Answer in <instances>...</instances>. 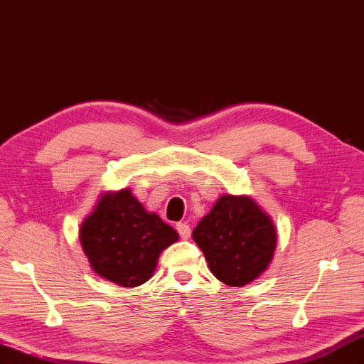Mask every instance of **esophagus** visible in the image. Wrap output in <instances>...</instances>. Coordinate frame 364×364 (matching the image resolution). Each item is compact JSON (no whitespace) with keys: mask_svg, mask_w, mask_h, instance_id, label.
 <instances>
[{"mask_svg":"<svg viewBox=\"0 0 364 364\" xmlns=\"http://www.w3.org/2000/svg\"><path fill=\"white\" fill-rule=\"evenodd\" d=\"M176 231H178L183 240H188L191 237V226L188 223H176Z\"/></svg>","mask_w":364,"mask_h":364,"instance_id":"34e87169","label":"esophagus"}]
</instances>
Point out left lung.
Segmentation results:
<instances>
[{"label":"left lung","mask_w":364,"mask_h":364,"mask_svg":"<svg viewBox=\"0 0 364 364\" xmlns=\"http://www.w3.org/2000/svg\"><path fill=\"white\" fill-rule=\"evenodd\" d=\"M209 269L226 285L243 287L265 272L276 248L274 225L250 197L222 196L192 232Z\"/></svg>","instance_id":"8db88e82"}]
</instances>
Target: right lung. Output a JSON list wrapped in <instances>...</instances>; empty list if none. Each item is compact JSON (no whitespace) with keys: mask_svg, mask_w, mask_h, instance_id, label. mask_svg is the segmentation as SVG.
<instances>
[{"mask_svg":"<svg viewBox=\"0 0 364 364\" xmlns=\"http://www.w3.org/2000/svg\"><path fill=\"white\" fill-rule=\"evenodd\" d=\"M176 240L173 228L147 213L130 189L104 193L80 226V243L92 269L121 287L149 281L161 251Z\"/></svg>","mask_w":364,"mask_h":364,"instance_id":"right-lung-1","label":"right lung"}]
</instances>
